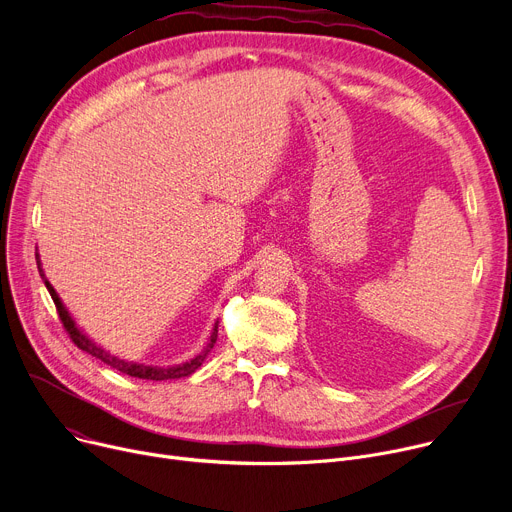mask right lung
Instances as JSON below:
<instances>
[{
    "instance_id": "1",
    "label": "right lung",
    "mask_w": 512,
    "mask_h": 512,
    "mask_svg": "<svg viewBox=\"0 0 512 512\" xmlns=\"http://www.w3.org/2000/svg\"><path fill=\"white\" fill-rule=\"evenodd\" d=\"M37 265H39V274H41V278H43V282H45V286H47V290H49V294H51V298H53V302H55V306H57L59 319H61L65 331L70 333L72 342H74L80 350H84L86 354H90V356L102 360V362L109 364L111 368H115V370H119V372H123V374H129V377L146 379V381H168V379H183V377H189V374H193V372L203 364V360L208 358V354L212 352V348H214V344H216V339H218V323L214 325V331H212V335H210V339H208L206 348H203L197 356H193L191 360H187V362H183V364H175V366H146V364H138V362L121 360V358L113 356L111 352H107V350H102L100 346H96V344L92 342V339L76 325V321L72 319L70 311H67L65 304L61 302L59 294L55 292V288H53V286L49 284V280L45 278V271H43V267H41L39 255H37Z\"/></svg>"
}]
</instances>
